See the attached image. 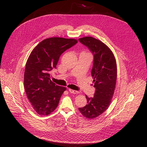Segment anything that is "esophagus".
<instances>
[{"instance_id":"34e87169","label":"esophagus","mask_w":147,"mask_h":147,"mask_svg":"<svg viewBox=\"0 0 147 147\" xmlns=\"http://www.w3.org/2000/svg\"><path fill=\"white\" fill-rule=\"evenodd\" d=\"M69 92H70V93L71 94H79V92L77 90H73V89H69Z\"/></svg>"}]
</instances>
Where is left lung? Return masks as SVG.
I'll list each match as a JSON object with an SVG mask.
<instances>
[{
    "instance_id": "left-lung-1",
    "label": "left lung",
    "mask_w": 147,
    "mask_h": 147,
    "mask_svg": "<svg viewBox=\"0 0 147 147\" xmlns=\"http://www.w3.org/2000/svg\"><path fill=\"white\" fill-rule=\"evenodd\" d=\"M79 40L86 46L94 56L91 74L95 94L92 98L86 95L88 104L79 108L84 117L92 119L102 114L110 104L117 80L116 60L111 50L101 40L92 37H84Z\"/></svg>"
}]
</instances>
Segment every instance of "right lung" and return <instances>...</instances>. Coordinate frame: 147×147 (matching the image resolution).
<instances>
[{
  "label": "right lung",
  "mask_w": 147,
  "mask_h": 147,
  "mask_svg": "<svg viewBox=\"0 0 147 147\" xmlns=\"http://www.w3.org/2000/svg\"><path fill=\"white\" fill-rule=\"evenodd\" d=\"M77 43L74 38L50 37L38 43L30 54L24 85L27 98L37 114L49 115L58 107L67 88L52 82L49 71L57 68L61 54Z\"/></svg>",
  "instance_id": "add662e5"
}]
</instances>
